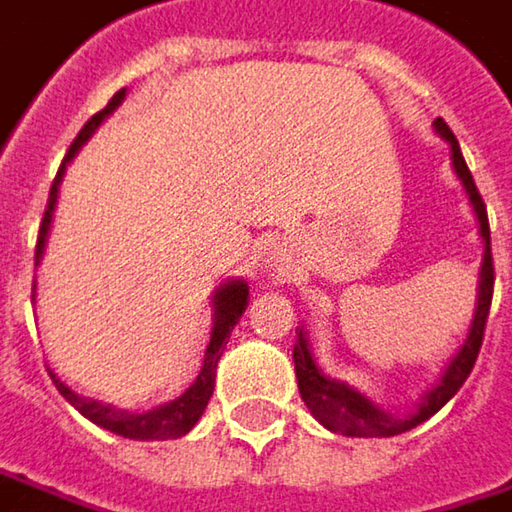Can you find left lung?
I'll use <instances>...</instances> for the list:
<instances>
[{
  "label": "left lung",
  "mask_w": 512,
  "mask_h": 512,
  "mask_svg": "<svg viewBox=\"0 0 512 512\" xmlns=\"http://www.w3.org/2000/svg\"><path fill=\"white\" fill-rule=\"evenodd\" d=\"M440 137H445L451 143V163H454V172L460 175L466 193H469V202L475 208V216L481 222V237H484V263H481V281H478V310H475V319H472V328H469V337L463 343V349L457 351V357L448 363V369L442 372L440 384L434 390L422 395L419 407L407 416V419H398L393 413H384L381 407H375L363 393H357L349 384H340V381H331L322 375V369L316 366L313 354L307 349V337H304L302 328H296V346H293V360H296V378H299V393L302 401L307 404V410L328 428V431H337L343 437H395V434H404L416 425H422L425 419H431L448 398H454V393L463 387V381L469 378L475 360H478V351L484 343V328H487L489 304H492V287H495V269H492V246H489V219H487V205L475 187V178L469 172V166L463 161V152H460V143L457 137L451 134V128L437 119L434 122Z\"/></svg>",
  "instance_id": "1"
}]
</instances>
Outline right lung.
I'll list each match as a JSON object with an SVG mask.
<instances>
[{"label": "right lung", "instance_id": "add662e5", "mask_svg": "<svg viewBox=\"0 0 512 512\" xmlns=\"http://www.w3.org/2000/svg\"><path fill=\"white\" fill-rule=\"evenodd\" d=\"M122 99H125V90L114 93V99H111L99 114H93V117L87 119V125H84V128L78 131V137L72 140L70 152H67V158H64L58 175H55V181H52V190H49V202H46V213H43L40 234H37L34 263H40L43 249H46V234H49V225H52V210H55V202H58V184H61V178H64V166H67V163L75 158V152L87 143V137L99 128V122L108 117V114L117 111V105ZM246 304H249V284H243V281H228V284H222V287L216 290V296H213V316H216V319H213L210 346L208 351H205V366H202L199 378H196L184 393L178 395V398L166 401V404L149 410V413H125V410H117V407H111V404H102V401H93V398H81L78 393H72L64 381H58L55 372H49V375H52L58 393L64 395L81 416H87L93 425H99V428H105V431H111V434H119V437H128V440H178V437L190 434L193 425L202 419L210 395H213V384H216V363H219V357H222V349H225L228 334H231L234 325L240 322Z\"/></svg>", "mask_w": 512, "mask_h": 512}]
</instances>
